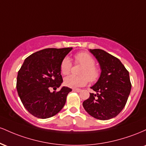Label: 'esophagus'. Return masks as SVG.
I'll use <instances>...</instances> for the list:
<instances>
[{
	"instance_id": "34e87169",
	"label": "esophagus",
	"mask_w": 146,
	"mask_h": 146,
	"mask_svg": "<svg viewBox=\"0 0 146 146\" xmlns=\"http://www.w3.org/2000/svg\"><path fill=\"white\" fill-rule=\"evenodd\" d=\"M73 91H75V92H80L82 90L80 89V88H73Z\"/></svg>"
}]
</instances>
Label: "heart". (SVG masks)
<instances>
[{
    "mask_svg": "<svg viewBox=\"0 0 146 146\" xmlns=\"http://www.w3.org/2000/svg\"><path fill=\"white\" fill-rule=\"evenodd\" d=\"M74 59L75 64H80L83 66L79 71V75H69L64 78L65 86L70 88H78L85 86L88 80L91 83L98 81L101 76V71L95 66V60L91 55L86 52H81L75 55ZM60 68L64 75H67L71 73L72 63L69 58L65 57L63 58Z\"/></svg>",
    "mask_w": 146,
    "mask_h": 146,
    "instance_id": "1",
    "label": "heart"
}]
</instances>
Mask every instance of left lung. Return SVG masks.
Segmentation results:
<instances>
[{"instance_id": "obj_1", "label": "left lung", "mask_w": 146, "mask_h": 146, "mask_svg": "<svg viewBox=\"0 0 146 146\" xmlns=\"http://www.w3.org/2000/svg\"><path fill=\"white\" fill-rule=\"evenodd\" d=\"M100 64L101 76L83 102V107L90 116L100 120L115 117L123 109L131 90L129 72L118 58L99 48L90 49Z\"/></svg>"}]
</instances>
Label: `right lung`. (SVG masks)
<instances>
[{"label":"right lung","instance_id":"add662e5","mask_svg":"<svg viewBox=\"0 0 146 146\" xmlns=\"http://www.w3.org/2000/svg\"><path fill=\"white\" fill-rule=\"evenodd\" d=\"M72 48H48L26 58L18 71L16 89L23 106L34 117H51L62 109L71 88L63 86L50 92L62 83L60 63Z\"/></svg>","mask_w":146,"mask_h":146}]
</instances>
